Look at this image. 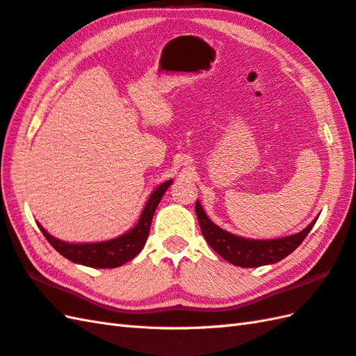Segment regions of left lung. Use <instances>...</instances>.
Here are the masks:
<instances>
[{
  "mask_svg": "<svg viewBox=\"0 0 356 356\" xmlns=\"http://www.w3.org/2000/svg\"><path fill=\"white\" fill-rule=\"evenodd\" d=\"M195 213L202 234L212 249L222 259L243 268L270 266V264L282 261L302 244V241L307 238L309 230L314 227L318 218H314L307 227L294 235L276 239H250L234 235L217 226L216 222L206 216V212L198 200L195 202Z\"/></svg>",
  "mask_w": 356,
  "mask_h": 356,
  "instance_id": "obj_1",
  "label": "left lung"
}]
</instances>
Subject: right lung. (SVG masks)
I'll list each match as a JSON object with an SVG mask.
<instances>
[{
    "label": "right lung",
    "instance_id": "1",
    "mask_svg": "<svg viewBox=\"0 0 356 356\" xmlns=\"http://www.w3.org/2000/svg\"><path fill=\"white\" fill-rule=\"evenodd\" d=\"M171 184V179L162 181V184L150 194V197H148L136 225L130 230H127L126 234H122L117 238L107 239V241L68 243L49 235L36 221L38 227L47 238V241L62 256H65L66 259H70L74 264H80V266L92 268L121 267L122 264L134 259L135 256L143 250V247L145 245V241L148 238V232H150L154 211L158 208L161 198L163 197L165 191H167Z\"/></svg>",
    "mask_w": 356,
    "mask_h": 356
}]
</instances>
